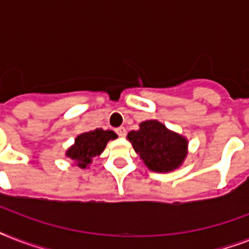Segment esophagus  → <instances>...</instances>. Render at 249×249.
<instances>
[{
    "mask_svg": "<svg viewBox=\"0 0 249 249\" xmlns=\"http://www.w3.org/2000/svg\"><path fill=\"white\" fill-rule=\"evenodd\" d=\"M116 133L119 134V137H125V134H126V129H125L124 126H120V128L116 129Z\"/></svg>",
    "mask_w": 249,
    "mask_h": 249,
    "instance_id": "34e87169",
    "label": "esophagus"
}]
</instances>
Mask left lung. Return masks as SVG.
Listing matches in <instances>:
<instances>
[{
    "mask_svg": "<svg viewBox=\"0 0 249 249\" xmlns=\"http://www.w3.org/2000/svg\"><path fill=\"white\" fill-rule=\"evenodd\" d=\"M126 140L144 165L156 173H169L178 169L189 152L187 138L158 120L142 121L138 130L128 133Z\"/></svg>",
    "mask_w": 249,
    "mask_h": 249,
    "instance_id": "1",
    "label": "left lung"
}]
</instances>
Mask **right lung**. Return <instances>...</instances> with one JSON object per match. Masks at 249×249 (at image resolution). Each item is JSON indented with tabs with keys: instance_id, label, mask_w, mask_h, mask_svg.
Returning <instances> with one entry per match:
<instances>
[{
	"instance_id": "obj_1",
	"label": "right lung",
	"mask_w": 249,
	"mask_h": 249,
	"mask_svg": "<svg viewBox=\"0 0 249 249\" xmlns=\"http://www.w3.org/2000/svg\"><path fill=\"white\" fill-rule=\"evenodd\" d=\"M117 138V134L112 130L95 129L90 132L83 133L75 138V143L66 151V156L73 161V165H77L81 169L89 168L93 158L99 156L105 151L106 146L109 141Z\"/></svg>"
}]
</instances>
